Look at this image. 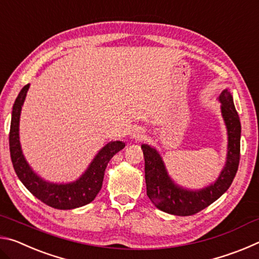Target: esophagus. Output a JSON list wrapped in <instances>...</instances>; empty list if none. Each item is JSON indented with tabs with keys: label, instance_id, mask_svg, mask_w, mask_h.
I'll return each instance as SVG.
<instances>
[{
	"label": "esophagus",
	"instance_id": "34e87169",
	"mask_svg": "<svg viewBox=\"0 0 259 259\" xmlns=\"http://www.w3.org/2000/svg\"><path fill=\"white\" fill-rule=\"evenodd\" d=\"M131 135H133L134 138L140 139L144 137V130L142 128H135L133 129V131H131Z\"/></svg>",
	"mask_w": 259,
	"mask_h": 259
}]
</instances>
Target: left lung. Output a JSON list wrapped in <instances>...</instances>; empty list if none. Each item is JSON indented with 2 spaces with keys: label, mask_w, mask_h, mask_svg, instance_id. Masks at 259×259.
<instances>
[{
  "label": "left lung",
  "mask_w": 259,
  "mask_h": 259,
  "mask_svg": "<svg viewBox=\"0 0 259 259\" xmlns=\"http://www.w3.org/2000/svg\"><path fill=\"white\" fill-rule=\"evenodd\" d=\"M224 119L229 144L224 168L216 182L202 190H187L175 184L166 171L163 160L155 148L143 144L145 157V182L147 196L157 209L176 216H191L214 202L229 190L240 162L241 123L230 91H222L218 98Z\"/></svg>",
  "instance_id": "1"
}]
</instances>
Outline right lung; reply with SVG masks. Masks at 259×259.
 <instances>
[{
  "label": "right lung",
  "mask_w": 259,
  "mask_h": 259,
  "mask_svg": "<svg viewBox=\"0 0 259 259\" xmlns=\"http://www.w3.org/2000/svg\"><path fill=\"white\" fill-rule=\"evenodd\" d=\"M29 84L20 90L12 107L9 145L14 169L25 187L43 203L55 209L68 210L82 207L94 201L103 185L104 174L109 160L123 150L125 144L116 140L106 144L95 156L88 169L75 182L67 184L49 183L33 171L23 154L19 140V119Z\"/></svg>",
  "instance_id": "obj_1"
}]
</instances>
